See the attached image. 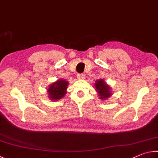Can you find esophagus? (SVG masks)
<instances>
[{"label":"esophagus","mask_w":158,"mask_h":158,"mask_svg":"<svg viewBox=\"0 0 158 158\" xmlns=\"http://www.w3.org/2000/svg\"><path fill=\"white\" fill-rule=\"evenodd\" d=\"M77 77H78V79H85V74H79L78 75H77Z\"/></svg>","instance_id":"obj_1"}]
</instances>
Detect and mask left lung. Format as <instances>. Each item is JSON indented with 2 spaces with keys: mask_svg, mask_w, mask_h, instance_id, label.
I'll use <instances>...</instances> for the list:
<instances>
[{
  "mask_svg": "<svg viewBox=\"0 0 158 158\" xmlns=\"http://www.w3.org/2000/svg\"><path fill=\"white\" fill-rule=\"evenodd\" d=\"M95 87L96 89V91L98 93L100 98L102 100H106L110 98L111 95V88L109 85L106 84L103 79L96 80Z\"/></svg>",
  "mask_w": 158,
  "mask_h": 158,
  "instance_id": "1",
  "label": "left lung"
}]
</instances>
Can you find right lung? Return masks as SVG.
<instances>
[{"mask_svg":"<svg viewBox=\"0 0 158 158\" xmlns=\"http://www.w3.org/2000/svg\"><path fill=\"white\" fill-rule=\"evenodd\" d=\"M68 81L65 79H58L56 81L51 84L47 90L50 100H58L65 96L68 88Z\"/></svg>","mask_w":158,"mask_h":158,"instance_id":"1","label":"right lung"}]
</instances>
